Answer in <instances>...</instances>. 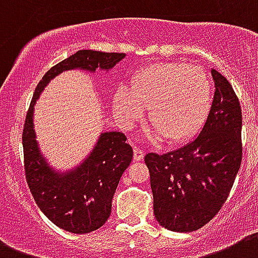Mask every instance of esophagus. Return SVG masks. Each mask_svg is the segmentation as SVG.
Instances as JSON below:
<instances>
[{
    "label": "esophagus",
    "mask_w": 258,
    "mask_h": 258,
    "mask_svg": "<svg viewBox=\"0 0 258 258\" xmlns=\"http://www.w3.org/2000/svg\"><path fill=\"white\" fill-rule=\"evenodd\" d=\"M133 155H135V160L137 161H141L144 159V151L137 147H135V149H133Z\"/></svg>",
    "instance_id": "obj_1"
}]
</instances>
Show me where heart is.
<instances>
[{
    "label": "heart",
    "mask_w": 258,
    "mask_h": 258,
    "mask_svg": "<svg viewBox=\"0 0 258 258\" xmlns=\"http://www.w3.org/2000/svg\"><path fill=\"white\" fill-rule=\"evenodd\" d=\"M211 85L199 67L185 63H156L136 74L132 89L119 85L113 95L114 114L129 126L141 118L144 107L156 131L169 143H180L197 135L211 107Z\"/></svg>",
    "instance_id": "b5f03b06"
}]
</instances>
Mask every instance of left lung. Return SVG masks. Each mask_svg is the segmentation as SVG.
<instances>
[{
    "mask_svg": "<svg viewBox=\"0 0 258 258\" xmlns=\"http://www.w3.org/2000/svg\"><path fill=\"white\" fill-rule=\"evenodd\" d=\"M215 93L198 137L164 155L148 153L153 213L171 231L189 233L210 222L230 194L242 160V113L226 78L211 70Z\"/></svg>",
    "mask_w": 258,
    "mask_h": 258,
    "instance_id": "obj_1",
    "label": "left lung"
}]
</instances>
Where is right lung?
Here are the masks:
<instances>
[{
    "instance_id": "obj_1",
    "label": "right lung",
    "mask_w": 258,
    "mask_h": 258,
    "mask_svg": "<svg viewBox=\"0 0 258 258\" xmlns=\"http://www.w3.org/2000/svg\"><path fill=\"white\" fill-rule=\"evenodd\" d=\"M125 53L81 49L48 70L39 82L27 113L23 131L24 169L39 209L52 223L74 234L99 229L111 213L115 188L133 159V149L121 132L99 135L90 155L75 168L59 172L48 164L36 141L33 111L45 86L69 70L89 73L109 71Z\"/></svg>"
}]
</instances>
